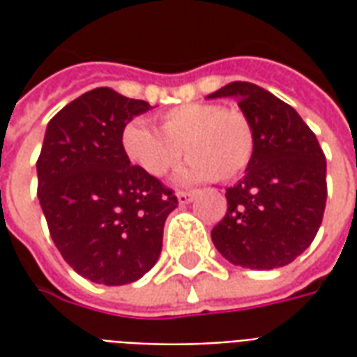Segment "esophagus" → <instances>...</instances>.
Segmentation results:
<instances>
[{
  "instance_id": "obj_1",
  "label": "esophagus",
  "mask_w": 357,
  "mask_h": 357,
  "mask_svg": "<svg viewBox=\"0 0 357 357\" xmlns=\"http://www.w3.org/2000/svg\"><path fill=\"white\" fill-rule=\"evenodd\" d=\"M176 197H178L179 204H189V202L195 199V193H189V191H179Z\"/></svg>"
}]
</instances>
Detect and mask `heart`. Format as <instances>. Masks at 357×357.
I'll return each instance as SVG.
<instances>
[{
    "mask_svg": "<svg viewBox=\"0 0 357 357\" xmlns=\"http://www.w3.org/2000/svg\"><path fill=\"white\" fill-rule=\"evenodd\" d=\"M126 158L151 178H162L181 158L187 160L174 181L195 185L216 178L231 181L252 160L255 128L241 110L214 102H187L158 116V132L132 120L120 132Z\"/></svg>",
    "mask_w": 357,
    "mask_h": 357,
    "instance_id": "b5f03b06",
    "label": "heart"
}]
</instances>
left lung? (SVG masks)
<instances>
[{"instance_id":"1","label":"left lung","mask_w":357,"mask_h":357,"mask_svg":"<svg viewBox=\"0 0 357 357\" xmlns=\"http://www.w3.org/2000/svg\"><path fill=\"white\" fill-rule=\"evenodd\" d=\"M233 97L255 128L245 178L225 191L227 212L212 229L218 252L233 266L283 268L306 250L327 201L325 155L291 105L248 82H231L208 99Z\"/></svg>"}]
</instances>
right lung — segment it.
<instances>
[{"label": "right lung", "mask_w": 357, "mask_h": 357, "mask_svg": "<svg viewBox=\"0 0 357 357\" xmlns=\"http://www.w3.org/2000/svg\"><path fill=\"white\" fill-rule=\"evenodd\" d=\"M153 107L110 88L91 89L51 118L38 158V199L68 266L99 284H128L153 268L170 189L135 168L120 132Z\"/></svg>", "instance_id": "right-lung-1"}]
</instances>
